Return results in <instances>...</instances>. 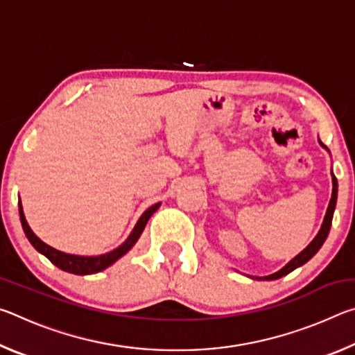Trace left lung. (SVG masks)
<instances>
[{"mask_svg":"<svg viewBox=\"0 0 355 355\" xmlns=\"http://www.w3.org/2000/svg\"><path fill=\"white\" fill-rule=\"evenodd\" d=\"M318 142H320V146L322 148L327 147L324 146V144L320 141V137H318ZM329 152V150H327ZM330 175H332V197H330V202H329V207H327V211L326 216H324V220H322V225L320 228V232H318V235L313 238V241H311L307 248H305L302 252H300L299 255H296L293 258L291 261H288L284 268L280 269V271L274 272L271 275H264V277H250V279H257V280H277L280 277H284V275L290 274L294 269L302 266V264L307 263L311 257H313L318 250L321 249V245L326 241V238L329 235V230H330V225H332V218H334V211H335V205H336V196H338V182H336V178L334 175V172H330Z\"/></svg>","mask_w":355,"mask_h":355,"instance_id":"1","label":"left lung"}]
</instances>
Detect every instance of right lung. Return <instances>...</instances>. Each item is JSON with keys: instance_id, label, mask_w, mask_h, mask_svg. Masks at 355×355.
<instances>
[{"instance_id": "obj_1", "label": "right lung", "mask_w": 355, "mask_h": 355, "mask_svg": "<svg viewBox=\"0 0 355 355\" xmlns=\"http://www.w3.org/2000/svg\"><path fill=\"white\" fill-rule=\"evenodd\" d=\"M159 205H161L159 202L155 203V205H152L142 213L139 220L136 222L135 228L131 230L130 236L125 239V243L120 244L117 249L107 252V254L95 255V257L71 255V254H65V252L51 248V245H48L46 243L42 241V239L31 230V227H29L28 220L25 218V213H23V207H21L20 200H19V213H20L23 232H25L26 238L29 239V243L33 244V248L35 250L40 252L42 255H45L48 260L55 264V266L62 269V271H65V272L76 274V275H87V274H95V272L103 271V269L110 268L111 264H114L119 260V258H122L125 254H127V252L137 243V239H139V236L142 235V232H144V228H146L148 219L152 218V214L159 208Z\"/></svg>"}]
</instances>
